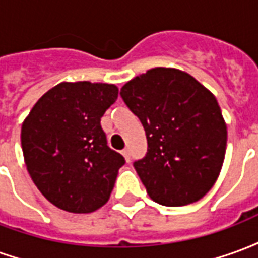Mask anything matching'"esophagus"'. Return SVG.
<instances>
[{
	"label": "esophagus",
	"instance_id": "34e87169",
	"mask_svg": "<svg viewBox=\"0 0 258 258\" xmlns=\"http://www.w3.org/2000/svg\"><path fill=\"white\" fill-rule=\"evenodd\" d=\"M121 155H123L124 159H125L127 162H130V151L128 149H123V151H121Z\"/></svg>",
	"mask_w": 258,
	"mask_h": 258
}]
</instances>
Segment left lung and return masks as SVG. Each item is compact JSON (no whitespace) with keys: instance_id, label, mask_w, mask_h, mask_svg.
I'll return each instance as SVG.
<instances>
[{"instance_id":"obj_1","label":"left lung","mask_w":258,"mask_h":258,"mask_svg":"<svg viewBox=\"0 0 258 258\" xmlns=\"http://www.w3.org/2000/svg\"><path fill=\"white\" fill-rule=\"evenodd\" d=\"M120 95L145 128L148 153L134 167L151 199L170 207L202 199L216 184L227 151V123L216 96L174 68L137 76Z\"/></svg>"}]
</instances>
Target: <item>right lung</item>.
<instances>
[{
	"label": "right lung",
	"instance_id": "1",
	"mask_svg": "<svg viewBox=\"0 0 258 258\" xmlns=\"http://www.w3.org/2000/svg\"><path fill=\"white\" fill-rule=\"evenodd\" d=\"M106 83H59L31 107L20 141L33 182L58 209L84 214L106 203L124 157L112 151L101 117L117 99Z\"/></svg>",
	"mask_w": 258,
	"mask_h": 258
}]
</instances>
